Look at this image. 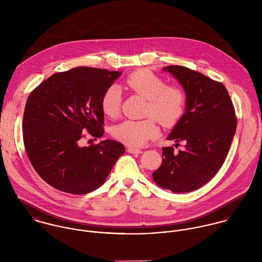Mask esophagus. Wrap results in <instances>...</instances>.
<instances>
[{
  "instance_id": "1",
  "label": "esophagus",
  "mask_w": 262,
  "mask_h": 262,
  "mask_svg": "<svg viewBox=\"0 0 262 262\" xmlns=\"http://www.w3.org/2000/svg\"><path fill=\"white\" fill-rule=\"evenodd\" d=\"M127 151L129 152V153H136V154H139V153H142V150L137 149V148H133V147H128L127 148Z\"/></svg>"
}]
</instances>
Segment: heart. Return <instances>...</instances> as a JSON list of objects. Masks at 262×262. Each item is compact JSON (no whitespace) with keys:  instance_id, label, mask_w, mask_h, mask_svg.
<instances>
[{"instance_id":"1","label":"heart","mask_w":262,"mask_h":262,"mask_svg":"<svg viewBox=\"0 0 262 262\" xmlns=\"http://www.w3.org/2000/svg\"><path fill=\"white\" fill-rule=\"evenodd\" d=\"M124 86L130 92L147 100L143 120H125L114 126L113 136L120 142L133 147L146 144L159 134L155 118L162 126L172 127L183 117L186 106V93L179 86L167 85L166 81L152 72L140 70L128 75ZM121 108V91L117 85H110L101 98L103 113L115 118Z\"/></svg>"}]
</instances>
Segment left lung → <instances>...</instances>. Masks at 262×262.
Returning a JSON list of instances; mask_svg holds the SVG:
<instances>
[{
  "label": "left lung",
  "instance_id": "obj_1",
  "mask_svg": "<svg viewBox=\"0 0 262 262\" xmlns=\"http://www.w3.org/2000/svg\"><path fill=\"white\" fill-rule=\"evenodd\" d=\"M184 86L186 112L168 135L185 149L162 147V162L152 173L157 186L188 192L210 182L224 163L235 135V109L224 84L180 66L163 69ZM177 145V144H176Z\"/></svg>",
  "mask_w": 262,
  "mask_h": 262
}]
</instances>
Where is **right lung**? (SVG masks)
I'll return each instance as SVG.
<instances>
[{
    "instance_id": "add662e5",
    "label": "right lung",
    "mask_w": 262,
    "mask_h": 262,
    "mask_svg": "<svg viewBox=\"0 0 262 262\" xmlns=\"http://www.w3.org/2000/svg\"><path fill=\"white\" fill-rule=\"evenodd\" d=\"M120 72L75 68L49 76L34 89L23 116V140L31 164L49 186L83 194L101 187L117 159L122 143L104 140L80 146L88 132L104 135L101 98Z\"/></svg>"
}]
</instances>
